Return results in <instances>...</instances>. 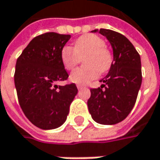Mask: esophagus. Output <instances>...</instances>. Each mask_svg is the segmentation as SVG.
I'll list each match as a JSON object with an SVG mask.
<instances>
[{"label": "esophagus", "instance_id": "1", "mask_svg": "<svg viewBox=\"0 0 160 160\" xmlns=\"http://www.w3.org/2000/svg\"><path fill=\"white\" fill-rule=\"evenodd\" d=\"M77 88H78V89H81L84 88V86H82V85H80V84H78V85H77Z\"/></svg>", "mask_w": 160, "mask_h": 160}]
</instances>
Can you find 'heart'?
<instances>
[{"label": "heart", "mask_w": 160, "mask_h": 160, "mask_svg": "<svg viewBox=\"0 0 160 160\" xmlns=\"http://www.w3.org/2000/svg\"><path fill=\"white\" fill-rule=\"evenodd\" d=\"M104 41L97 35H85L79 38L74 44L64 46L61 52V62L68 71L72 70L83 55L84 67L78 68L72 71L70 80L78 84H87L90 80L98 78L100 72H105L109 69L112 56L107 48L104 47Z\"/></svg>", "instance_id": "b5f03b06"}]
</instances>
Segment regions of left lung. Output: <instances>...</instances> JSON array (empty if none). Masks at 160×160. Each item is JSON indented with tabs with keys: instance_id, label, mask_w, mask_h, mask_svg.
Listing matches in <instances>:
<instances>
[{
	"instance_id": "obj_1",
	"label": "left lung",
	"mask_w": 160,
	"mask_h": 160,
	"mask_svg": "<svg viewBox=\"0 0 160 160\" xmlns=\"http://www.w3.org/2000/svg\"><path fill=\"white\" fill-rule=\"evenodd\" d=\"M113 51V61L107 76L100 80V88L90 89L88 108L94 121L114 125L124 120L135 105L142 74L140 56L127 38L111 30L100 29Z\"/></svg>"
}]
</instances>
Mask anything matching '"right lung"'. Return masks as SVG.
I'll return each mask as SVG.
<instances>
[{
	"label": "right lung",
	"mask_w": 160,
	"mask_h": 160,
	"mask_svg": "<svg viewBox=\"0 0 160 160\" xmlns=\"http://www.w3.org/2000/svg\"><path fill=\"white\" fill-rule=\"evenodd\" d=\"M70 39L71 35L55 32L37 36L16 62L14 84L20 106L27 118L42 129L61 127L78 93L74 83L56 84L69 77L61 52Z\"/></svg>",
	"instance_id": "1"
}]
</instances>
